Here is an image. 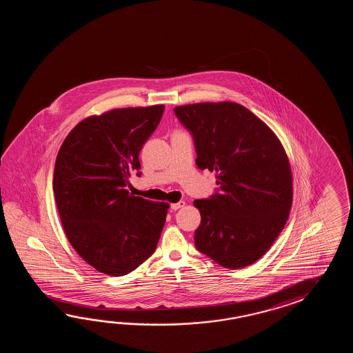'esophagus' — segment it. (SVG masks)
Returning a JSON list of instances; mask_svg holds the SVG:
<instances>
[{"label": "esophagus", "mask_w": 353, "mask_h": 353, "mask_svg": "<svg viewBox=\"0 0 353 353\" xmlns=\"http://www.w3.org/2000/svg\"><path fill=\"white\" fill-rule=\"evenodd\" d=\"M185 205V202L184 201H180V202L178 203H173L172 205H170V208H172V210H180V208H183Z\"/></svg>", "instance_id": "obj_1"}]
</instances>
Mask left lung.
<instances>
[{"instance_id": "left-lung-1", "label": "left lung", "mask_w": 353, "mask_h": 353, "mask_svg": "<svg viewBox=\"0 0 353 353\" xmlns=\"http://www.w3.org/2000/svg\"><path fill=\"white\" fill-rule=\"evenodd\" d=\"M174 113L193 137L196 166L217 173L214 193L194 201L202 217L195 248L227 269L255 263L283 231L292 208L285 151L239 103L179 105Z\"/></svg>"}]
</instances>
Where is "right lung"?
<instances>
[{
    "label": "right lung",
    "instance_id": "add662e5",
    "mask_svg": "<svg viewBox=\"0 0 353 353\" xmlns=\"http://www.w3.org/2000/svg\"><path fill=\"white\" fill-rule=\"evenodd\" d=\"M163 112L164 105H151L92 116L58 152L53 190L61 223L75 251L99 272L126 275L158 245L169 204L134 196L126 187Z\"/></svg>",
    "mask_w": 353,
    "mask_h": 353
}]
</instances>
